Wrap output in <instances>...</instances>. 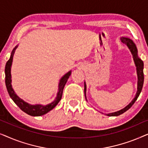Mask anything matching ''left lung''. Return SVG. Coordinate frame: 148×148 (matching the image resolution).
Segmentation results:
<instances>
[{"label":"left lung","instance_id":"left-lung-1","mask_svg":"<svg viewBox=\"0 0 148 148\" xmlns=\"http://www.w3.org/2000/svg\"><path fill=\"white\" fill-rule=\"evenodd\" d=\"M120 40L121 42H123V44H125V45L128 47L129 50H130L131 54H132L133 56V60H134L135 66H136L137 74V88L136 94H135L134 98L133 99L132 101H131V102L129 103L127 106H126L125 108H123L120 110L116 111V112H110V113H108V114H106V115L109 116H119V115L122 114L125 112H126L127 110H128L129 109L133 106L135 101L137 100V99L138 98L139 94H140L141 90H142V88H143V81H144V76H143V62L142 61V60L139 57L138 54H137V48L136 45H135V44L133 42V40H131L130 38L128 37H121L120 38ZM86 89H87L86 84V82H84V94H85V97H86V99L87 100Z\"/></svg>","mask_w":148,"mask_h":148}]
</instances>
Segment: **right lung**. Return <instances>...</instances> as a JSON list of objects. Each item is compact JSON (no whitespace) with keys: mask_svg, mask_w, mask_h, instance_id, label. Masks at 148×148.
<instances>
[{"mask_svg":"<svg viewBox=\"0 0 148 148\" xmlns=\"http://www.w3.org/2000/svg\"><path fill=\"white\" fill-rule=\"evenodd\" d=\"M18 47V45L15 46L13 48V50H12L11 56L9 60L7 62L5 65V84L6 87H7L8 93H9L10 97H11L12 100H13V102L19 107V108L21 109L22 111H23L24 112L27 113V114L30 115V116H42V115L46 114L48 112H50V110H52L56 105L58 104V103L60 102V100H61L62 96V91H63L64 87L65 86L66 82H67L69 77L71 74V70L66 73V74H64L63 76L60 78L58 83V92L56 94V96L54 100L52 101V102L49 103V104H46V105H42L40 104H31L29 103L26 102L23 100H22L21 98H20L19 96L16 94L15 91L12 88L11 85V66L12 63H13V56L15 54V52L16 49Z\"/></svg>","mask_w":148,"mask_h":148,"instance_id":"obj_1","label":"right lung"}]
</instances>
